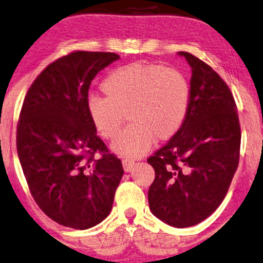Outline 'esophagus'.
<instances>
[{
	"label": "esophagus",
	"mask_w": 263,
	"mask_h": 263,
	"mask_svg": "<svg viewBox=\"0 0 263 263\" xmlns=\"http://www.w3.org/2000/svg\"><path fill=\"white\" fill-rule=\"evenodd\" d=\"M135 164H136V162L134 160H128V159L122 160V167H124L125 172H129V171L134 168Z\"/></svg>",
	"instance_id": "esophagus-1"
}]
</instances>
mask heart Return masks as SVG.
I'll use <instances>...</instances> for the list:
<instances>
[{"instance_id": "heart-1", "label": "heart", "mask_w": 263, "mask_h": 263, "mask_svg": "<svg viewBox=\"0 0 263 263\" xmlns=\"http://www.w3.org/2000/svg\"><path fill=\"white\" fill-rule=\"evenodd\" d=\"M106 97L90 96L87 114L101 137L113 141L121 131L125 115L131 125L111 148L127 157H139L154 139L168 141L178 134L187 117L190 83L179 69L135 62L115 68L103 79Z\"/></svg>"}]
</instances>
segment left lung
I'll return each mask as SVG.
<instances>
[{
	"label": "left lung",
	"mask_w": 263,
	"mask_h": 263,
	"mask_svg": "<svg viewBox=\"0 0 263 263\" xmlns=\"http://www.w3.org/2000/svg\"><path fill=\"white\" fill-rule=\"evenodd\" d=\"M191 66L187 117L174 136L149 157L155 179L148 191L150 211L183 229L216 211L239 163L240 125L230 87L211 66L179 51Z\"/></svg>",
	"instance_id": "8db88e82"
}]
</instances>
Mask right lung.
Returning <instances> with one entry per match:
<instances>
[{"label":"right lung","instance_id":"obj_1","mask_svg":"<svg viewBox=\"0 0 263 263\" xmlns=\"http://www.w3.org/2000/svg\"><path fill=\"white\" fill-rule=\"evenodd\" d=\"M118 59L72 51L48 65L24 100L16 127L24 176L38 207L62 226L90 229L113 207L124 168L97 136L86 102L95 76Z\"/></svg>","mask_w":263,"mask_h":263}]
</instances>
